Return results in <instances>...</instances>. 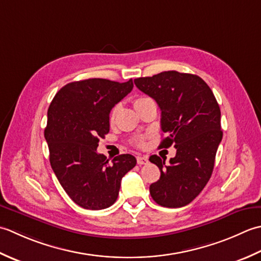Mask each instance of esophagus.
Segmentation results:
<instances>
[{
  "instance_id": "esophagus-1",
  "label": "esophagus",
  "mask_w": 261,
  "mask_h": 261,
  "mask_svg": "<svg viewBox=\"0 0 261 261\" xmlns=\"http://www.w3.org/2000/svg\"><path fill=\"white\" fill-rule=\"evenodd\" d=\"M136 160H137V164H140V166H142V164H146L148 162L147 156H142V155H138L136 158Z\"/></svg>"
}]
</instances>
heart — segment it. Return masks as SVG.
Masks as SVG:
<instances>
[{
  "mask_svg": "<svg viewBox=\"0 0 261 261\" xmlns=\"http://www.w3.org/2000/svg\"><path fill=\"white\" fill-rule=\"evenodd\" d=\"M150 98H145V97H140V98H137V99H135L134 100V107L136 108L138 105H141V103H143V102H145L146 100H148ZM117 110H118V107H114L113 109H111V111H110V115H109V119H110V121H113L114 119H115V116H116V114H117ZM138 145H143V142L142 141H140L138 142Z\"/></svg>",
  "mask_w": 261,
  "mask_h": 261,
  "instance_id": "1",
  "label": "heart"
}]
</instances>
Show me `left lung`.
Wrapping results in <instances>:
<instances>
[{"label": "left lung", "instance_id": "1", "mask_svg": "<svg viewBox=\"0 0 261 261\" xmlns=\"http://www.w3.org/2000/svg\"><path fill=\"white\" fill-rule=\"evenodd\" d=\"M135 86L156 101L161 110V129L167 134L160 147L174 145L170 164L152 155L161 175L150 186L156 204L177 208L193 201L212 175L217 147L223 137L220 106L211 88L194 74L167 71L138 77Z\"/></svg>", "mask_w": 261, "mask_h": 261}]
</instances>
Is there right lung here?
Instances as JSON below:
<instances>
[{
	"label": "right lung",
	"mask_w": 261,
	"mask_h": 261,
	"mask_svg": "<svg viewBox=\"0 0 261 261\" xmlns=\"http://www.w3.org/2000/svg\"><path fill=\"white\" fill-rule=\"evenodd\" d=\"M133 80L119 83L88 79L64 86L47 113L49 161L63 189L86 210H103L118 197L121 178L136 166L130 154L109 161L97 152L109 133V114L128 94Z\"/></svg>",
	"instance_id": "right-lung-1"
}]
</instances>
